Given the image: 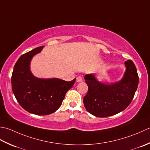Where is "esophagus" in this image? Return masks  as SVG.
Wrapping results in <instances>:
<instances>
[{"label": "esophagus", "instance_id": "34e87169", "mask_svg": "<svg viewBox=\"0 0 150 150\" xmlns=\"http://www.w3.org/2000/svg\"><path fill=\"white\" fill-rule=\"evenodd\" d=\"M76 81L77 82H81V81H83V78H82V77L81 76H78L77 78H76Z\"/></svg>", "mask_w": 150, "mask_h": 150}]
</instances>
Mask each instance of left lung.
<instances>
[{
    "label": "left lung",
    "mask_w": 150,
    "mask_h": 150,
    "mask_svg": "<svg viewBox=\"0 0 150 150\" xmlns=\"http://www.w3.org/2000/svg\"><path fill=\"white\" fill-rule=\"evenodd\" d=\"M126 71L122 80L107 85L98 81L93 74L85 76L88 92L83 98L87 111L97 117L103 118L118 113L132 101L139 85V76L131 59L125 62Z\"/></svg>",
    "instance_id": "obj_1"
}]
</instances>
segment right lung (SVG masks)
<instances>
[{"mask_svg": "<svg viewBox=\"0 0 150 150\" xmlns=\"http://www.w3.org/2000/svg\"><path fill=\"white\" fill-rule=\"evenodd\" d=\"M43 46L23 54L15 63L11 76L12 91L20 105L30 113L48 115L59 108L76 79L66 81L58 78H35L30 69L32 58Z\"/></svg>", "mask_w": 150, "mask_h": 150, "instance_id": "add662e5", "label": "right lung"}]
</instances>
